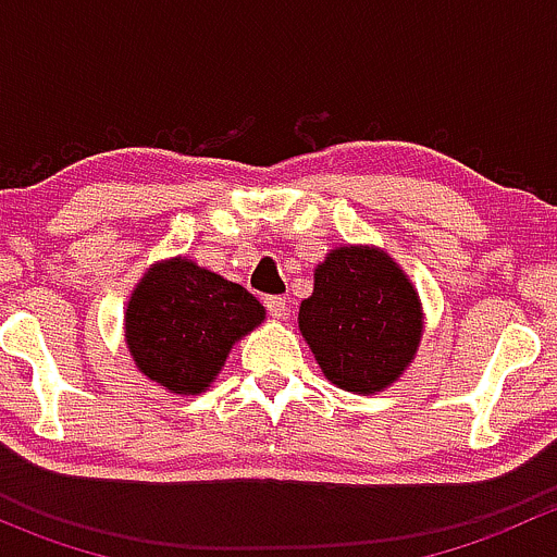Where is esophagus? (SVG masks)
<instances>
[{"instance_id":"esophagus-1","label":"esophagus","mask_w":557,"mask_h":557,"mask_svg":"<svg viewBox=\"0 0 557 557\" xmlns=\"http://www.w3.org/2000/svg\"><path fill=\"white\" fill-rule=\"evenodd\" d=\"M263 307H267L272 318H285V312H288V301H285L283 296H267V299H263Z\"/></svg>"}]
</instances>
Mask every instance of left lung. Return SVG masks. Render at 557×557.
I'll use <instances>...</instances> for the list:
<instances>
[{"label":"left lung","mask_w":557,"mask_h":557,"mask_svg":"<svg viewBox=\"0 0 557 557\" xmlns=\"http://www.w3.org/2000/svg\"><path fill=\"white\" fill-rule=\"evenodd\" d=\"M299 329L331 383L374 393L412 361L423 323L412 283L385 252L339 247L314 269Z\"/></svg>","instance_id":"left-lung-1"}]
</instances>
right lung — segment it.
<instances>
[{
  "label": "right lung",
  "instance_id": "right-lung-1",
  "mask_svg": "<svg viewBox=\"0 0 557 557\" xmlns=\"http://www.w3.org/2000/svg\"><path fill=\"white\" fill-rule=\"evenodd\" d=\"M263 320L243 285L188 258L150 269L126 312L128 352L166 391L194 396L215 380L234 342Z\"/></svg>",
  "mask_w": 557,
  "mask_h": 557
}]
</instances>
